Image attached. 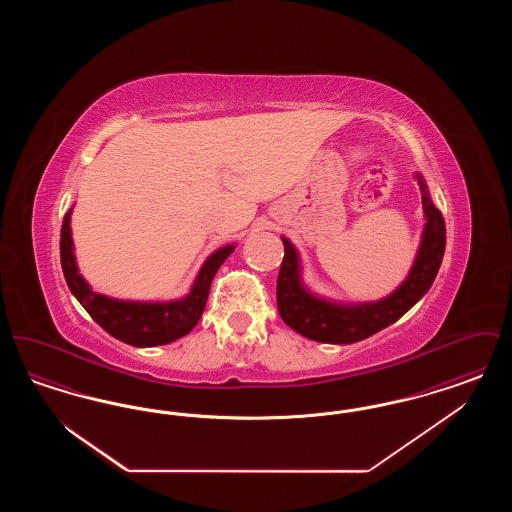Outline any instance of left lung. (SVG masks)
Returning <instances> with one entry per match:
<instances>
[{
    "label": "left lung",
    "instance_id": "8db88e82",
    "mask_svg": "<svg viewBox=\"0 0 512 512\" xmlns=\"http://www.w3.org/2000/svg\"><path fill=\"white\" fill-rule=\"evenodd\" d=\"M422 192L424 228L407 278L378 301H338L313 292L303 280L297 247L282 236L284 261L278 274L276 299L282 320L297 334L320 343H355L388 328L432 288L445 251V220L434 205L426 180L414 172Z\"/></svg>",
    "mask_w": 512,
    "mask_h": 512
}]
</instances>
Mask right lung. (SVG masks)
<instances>
[{
	"instance_id": "obj_1",
	"label": "right lung",
	"mask_w": 512,
	"mask_h": 512,
	"mask_svg": "<svg viewBox=\"0 0 512 512\" xmlns=\"http://www.w3.org/2000/svg\"><path fill=\"white\" fill-rule=\"evenodd\" d=\"M71 207L61 226V267L69 290L88 315L113 338L134 347H155L180 340L192 332L205 311L211 282L220 265L232 255L236 244L215 249L199 268L190 292L169 301H136L117 299L94 292L86 278L80 274L74 255Z\"/></svg>"
}]
</instances>
